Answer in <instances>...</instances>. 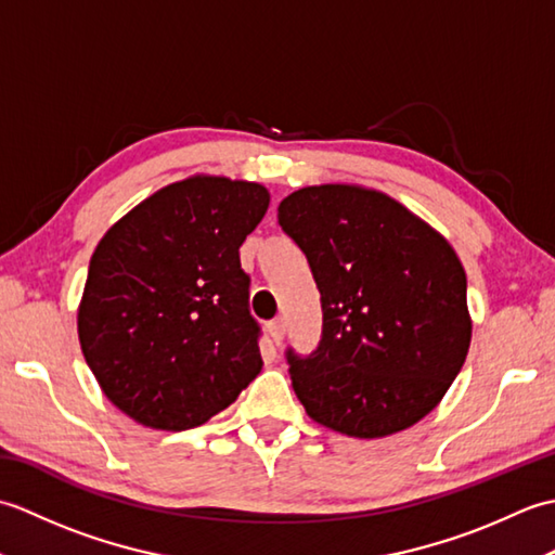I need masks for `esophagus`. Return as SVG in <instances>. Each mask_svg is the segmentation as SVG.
<instances>
[{
	"instance_id": "1",
	"label": "esophagus",
	"mask_w": 555,
	"mask_h": 555,
	"mask_svg": "<svg viewBox=\"0 0 555 555\" xmlns=\"http://www.w3.org/2000/svg\"><path fill=\"white\" fill-rule=\"evenodd\" d=\"M267 332H269V336H271V340H274L276 346H281V340H284V334H286V322L281 320H271L269 324H267Z\"/></svg>"
}]
</instances>
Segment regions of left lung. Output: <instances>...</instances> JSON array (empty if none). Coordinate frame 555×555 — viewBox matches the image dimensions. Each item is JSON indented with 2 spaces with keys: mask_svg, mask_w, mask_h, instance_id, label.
Segmentation results:
<instances>
[{
  "mask_svg": "<svg viewBox=\"0 0 555 555\" xmlns=\"http://www.w3.org/2000/svg\"><path fill=\"white\" fill-rule=\"evenodd\" d=\"M308 257L322 336L286 348L293 391L324 427L379 439L436 408L463 367L473 322L453 247L403 205L358 185H312L279 205Z\"/></svg>",
  "mask_w": 555,
  "mask_h": 555,
  "instance_id": "8db88e82",
  "label": "left lung"
}]
</instances>
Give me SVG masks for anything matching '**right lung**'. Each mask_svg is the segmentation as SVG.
Returning <instances> with one entry per match:
<instances>
[{
	"label": "right lung",
	"mask_w": 555,
	"mask_h": 555,
	"mask_svg": "<svg viewBox=\"0 0 555 555\" xmlns=\"http://www.w3.org/2000/svg\"><path fill=\"white\" fill-rule=\"evenodd\" d=\"M267 188L195 176L162 188L92 253L78 338L104 396L152 429L185 431L262 370L238 247Z\"/></svg>",
	"instance_id": "obj_1"
}]
</instances>
